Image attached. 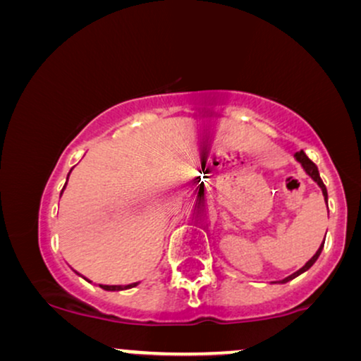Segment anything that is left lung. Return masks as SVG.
I'll return each instance as SVG.
<instances>
[{"instance_id":"obj_1","label":"left lung","mask_w":361,"mask_h":361,"mask_svg":"<svg viewBox=\"0 0 361 361\" xmlns=\"http://www.w3.org/2000/svg\"><path fill=\"white\" fill-rule=\"evenodd\" d=\"M293 157H295V161H297V163H300V166L304 168V171L307 173V175H309L310 178H312L314 181H316L319 188H321V192H322V197H324V202H326V204H327V190H326V185L322 183L321 176H319V169H317L316 164H314L312 161H310L309 157L305 156V152H304V151H299V152H295V156H293ZM324 239H326V238H324ZM322 247H324V243H322L321 246H319V250L316 251V255H314L312 258H310V259L307 261V263H305L304 267L300 268V270H297L295 273H292V275L287 276V279H283V280H280V281H273V283H287V281L293 280V279H297V276L302 275V273H305V271H307L309 268L312 267L314 263H316L319 256H321V251H322Z\"/></svg>"}]
</instances>
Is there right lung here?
I'll return each mask as SVG.
<instances>
[{
  "instance_id": "obj_1",
  "label": "right lung",
  "mask_w": 361,
  "mask_h": 361,
  "mask_svg": "<svg viewBox=\"0 0 361 361\" xmlns=\"http://www.w3.org/2000/svg\"><path fill=\"white\" fill-rule=\"evenodd\" d=\"M71 171H73V169H71ZM71 171H69V175H71ZM69 175H68V180H69ZM66 185H68V181H66ZM66 185H64V188H62V192L66 190ZM62 192H61V195H62ZM137 285H139V281H135V283H130V285H100V288L109 290V292H120V290L134 288V287H137Z\"/></svg>"
}]
</instances>
